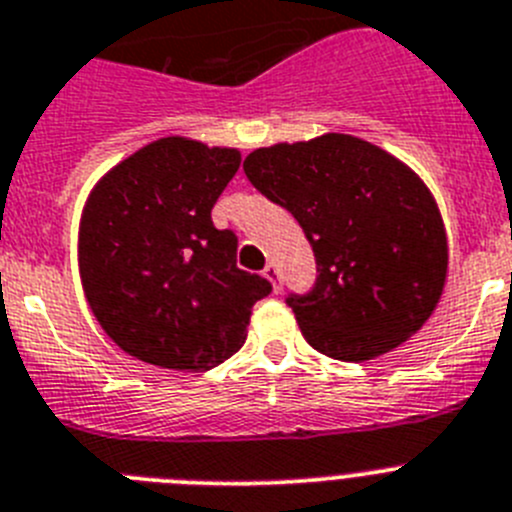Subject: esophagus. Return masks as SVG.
Returning a JSON list of instances; mask_svg holds the SVG:
<instances>
[{"mask_svg": "<svg viewBox=\"0 0 512 512\" xmlns=\"http://www.w3.org/2000/svg\"><path fill=\"white\" fill-rule=\"evenodd\" d=\"M262 275L268 278L270 286H273V291H281V281H278V268H275L273 262H268V265H265V270H262Z\"/></svg>", "mask_w": 512, "mask_h": 512, "instance_id": "obj_1", "label": "esophagus"}]
</instances>
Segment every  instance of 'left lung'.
Instances as JSON below:
<instances>
[{
  "label": "left lung",
  "instance_id": "left-lung-1",
  "mask_svg": "<svg viewBox=\"0 0 512 512\" xmlns=\"http://www.w3.org/2000/svg\"><path fill=\"white\" fill-rule=\"evenodd\" d=\"M244 175L293 213L317 257V283L291 293L311 348L371 361L428 322L448 273L441 211L389 151L348 133L255 149Z\"/></svg>",
  "mask_w": 512,
  "mask_h": 512
}]
</instances>
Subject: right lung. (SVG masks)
<instances>
[{"mask_svg": "<svg viewBox=\"0 0 512 512\" xmlns=\"http://www.w3.org/2000/svg\"><path fill=\"white\" fill-rule=\"evenodd\" d=\"M237 149L167 136L115 164L79 224V275L100 327L128 355L208 371L247 340L273 286L237 268V234L213 203L239 170Z\"/></svg>", "mask_w": 512, "mask_h": 512, "instance_id": "right-lung-1", "label": "right lung"}]
</instances>
